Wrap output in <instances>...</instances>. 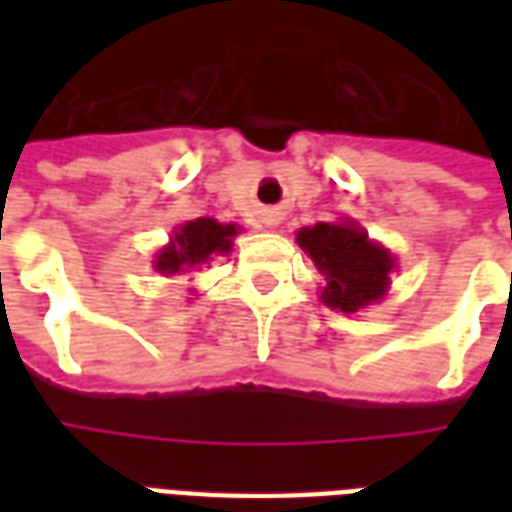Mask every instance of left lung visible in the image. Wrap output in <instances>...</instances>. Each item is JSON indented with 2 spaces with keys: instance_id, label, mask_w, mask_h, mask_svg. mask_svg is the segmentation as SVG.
<instances>
[{
  "instance_id": "8db88e82",
  "label": "left lung",
  "mask_w": 512,
  "mask_h": 512,
  "mask_svg": "<svg viewBox=\"0 0 512 512\" xmlns=\"http://www.w3.org/2000/svg\"><path fill=\"white\" fill-rule=\"evenodd\" d=\"M296 241L326 277L321 290L326 307L359 312L386 296L395 257L389 249L370 241L356 222H318L315 227H301Z\"/></svg>"
}]
</instances>
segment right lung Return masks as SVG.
<instances>
[{"label":"right lung","mask_w":512,"mask_h":512,"mask_svg":"<svg viewBox=\"0 0 512 512\" xmlns=\"http://www.w3.org/2000/svg\"><path fill=\"white\" fill-rule=\"evenodd\" d=\"M238 235L235 224H222L216 219H194L175 230L169 241L153 260V268L164 277H175L189 268L208 263L213 255H227L233 249V238Z\"/></svg>","instance_id":"add662e5"}]
</instances>
